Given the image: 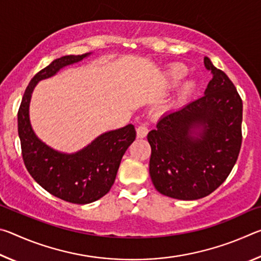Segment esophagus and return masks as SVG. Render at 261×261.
I'll return each instance as SVG.
<instances>
[{"label":"esophagus","instance_id":"obj_1","mask_svg":"<svg viewBox=\"0 0 261 261\" xmlns=\"http://www.w3.org/2000/svg\"><path fill=\"white\" fill-rule=\"evenodd\" d=\"M148 134V129L146 124H140L138 127H137V137L138 138H145Z\"/></svg>","mask_w":261,"mask_h":261}]
</instances>
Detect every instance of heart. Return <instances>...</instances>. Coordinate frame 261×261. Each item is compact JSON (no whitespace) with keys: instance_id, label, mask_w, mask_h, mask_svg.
Returning a JSON list of instances; mask_svg holds the SVG:
<instances>
[{"instance_id":"heart-1","label":"heart","mask_w":261,"mask_h":261,"mask_svg":"<svg viewBox=\"0 0 261 261\" xmlns=\"http://www.w3.org/2000/svg\"><path fill=\"white\" fill-rule=\"evenodd\" d=\"M189 70L185 65L180 63H174L167 68L165 73V83L167 86L173 87L183 81V79L188 76ZM197 88V84L192 79L185 81L182 85H180L179 90L176 94L175 100L171 102V106H180L187 101L190 96H191Z\"/></svg>"}]
</instances>
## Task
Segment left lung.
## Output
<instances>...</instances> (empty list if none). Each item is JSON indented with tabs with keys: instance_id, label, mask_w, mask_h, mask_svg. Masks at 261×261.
<instances>
[{
	"instance_id": "1",
	"label": "left lung",
	"mask_w": 261,
	"mask_h": 261,
	"mask_svg": "<svg viewBox=\"0 0 261 261\" xmlns=\"http://www.w3.org/2000/svg\"><path fill=\"white\" fill-rule=\"evenodd\" d=\"M204 63L213 74L204 96L163 115L147 136L154 188L174 199H200L218 189L242 145L241 96L207 56Z\"/></svg>"
}]
</instances>
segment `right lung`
<instances>
[{
    "label": "right lung",
    "mask_w": 261,
    "mask_h": 261,
    "mask_svg": "<svg viewBox=\"0 0 261 261\" xmlns=\"http://www.w3.org/2000/svg\"><path fill=\"white\" fill-rule=\"evenodd\" d=\"M92 54L65 55L39 71L26 87L18 110V135L26 169L53 196L72 204H91L109 192L123 155L136 139L132 124L103 132L79 151L64 153L50 147L35 134L30 120V102L38 83L54 77L68 65Z\"/></svg>",
    "instance_id": "add662e5"
}]
</instances>
